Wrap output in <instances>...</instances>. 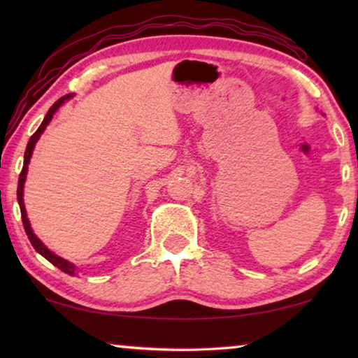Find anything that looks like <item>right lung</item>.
Wrapping results in <instances>:
<instances>
[{"label":"right lung","mask_w":358,"mask_h":358,"mask_svg":"<svg viewBox=\"0 0 358 358\" xmlns=\"http://www.w3.org/2000/svg\"><path fill=\"white\" fill-rule=\"evenodd\" d=\"M71 97H73V94H66V96L60 97V99H58V101L55 102V104H53V106L50 107V109H48L45 119H43L41 127H38L36 134H34V135L31 136V140H29L27 148H26V153H24V166H22L21 174H19V182H17V202H19V208H21V218H22L24 229H26L27 238H29V241H31V244L34 246V249H36V251H37L38 254H42V256L45 257L48 262H52L53 266L60 268V271L68 273V275H76V267L73 266L71 262H68L66 259H63V257H60V256H57V254H53V252L50 251V249H48V248L45 246V244H43V243L41 241V239H38V238L36 236V234H34L32 228H31V223H29L27 213H26V207H24V182H26L27 164H29V161H31L32 151H34V148H36L37 140L41 138V135L43 134V130H45L47 125L50 124L52 117H53V114H55V112L58 110V107H60L65 101L71 99Z\"/></svg>","instance_id":"right-lung-1"}]
</instances>
